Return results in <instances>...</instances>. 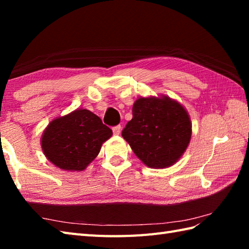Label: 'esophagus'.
I'll list each match as a JSON object with an SVG mask.
<instances>
[{
    "mask_svg": "<svg viewBox=\"0 0 249 249\" xmlns=\"http://www.w3.org/2000/svg\"><path fill=\"white\" fill-rule=\"evenodd\" d=\"M121 130H122V127H121L120 125L114 126V127L112 128V131H113L114 135H120L121 134Z\"/></svg>",
    "mask_w": 249,
    "mask_h": 249,
    "instance_id": "esophagus-1",
    "label": "esophagus"
}]
</instances>
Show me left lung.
<instances>
[{"instance_id":"left-lung-1","label":"left lung","mask_w":249,"mask_h":249,"mask_svg":"<svg viewBox=\"0 0 249 249\" xmlns=\"http://www.w3.org/2000/svg\"><path fill=\"white\" fill-rule=\"evenodd\" d=\"M122 136L145 166L163 169L174 165L186 151L192 122L183 105L166 95L139 97Z\"/></svg>"}]
</instances>
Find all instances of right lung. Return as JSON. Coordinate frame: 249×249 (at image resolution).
<instances>
[{
	"mask_svg": "<svg viewBox=\"0 0 249 249\" xmlns=\"http://www.w3.org/2000/svg\"><path fill=\"white\" fill-rule=\"evenodd\" d=\"M112 130L87 109H77L52 120L40 139L50 162L65 171H83L102 149Z\"/></svg>",
	"mask_w": 249,
	"mask_h": 249,
	"instance_id": "add662e5",
	"label": "right lung"
}]
</instances>
